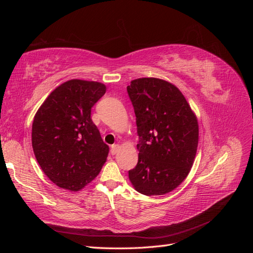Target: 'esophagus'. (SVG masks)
Returning <instances> with one entry per match:
<instances>
[{
	"label": "esophagus",
	"instance_id": "obj_1",
	"mask_svg": "<svg viewBox=\"0 0 253 253\" xmlns=\"http://www.w3.org/2000/svg\"><path fill=\"white\" fill-rule=\"evenodd\" d=\"M119 149H120L119 144H113L112 148H111V153H112L113 155H115V154H116V153L119 151Z\"/></svg>",
	"mask_w": 253,
	"mask_h": 253
}]
</instances>
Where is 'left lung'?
Wrapping results in <instances>:
<instances>
[{
    "label": "left lung",
    "instance_id": "1",
    "mask_svg": "<svg viewBox=\"0 0 253 253\" xmlns=\"http://www.w3.org/2000/svg\"><path fill=\"white\" fill-rule=\"evenodd\" d=\"M134 106L139 142L138 163L128 171L137 192L164 195L186 179L198 144V122L174 84L139 78L126 87Z\"/></svg>",
    "mask_w": 253,
    "mask_h": 253
}]
</instances>
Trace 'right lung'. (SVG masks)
I'll return each mask as SVG.
<instances>
[{
  "mask_svg": "<svg viewBox=\"0 0 253 253\" xmlns=\"http://www.w3.org/2000/svg\"><path fill=\"white\" fill-rule=\"evenodd\" d=\"M105 91L100 82L68 80L51 91L35 115V156L60 188L77 192L97 177L106 162L109 145L90 118V109Z\"/></svg>",
  "mask_w": 253,
  "mask_h": 253,
  "instance_id": "obj_1",
  "label": "right lung"
}]
</instances>
